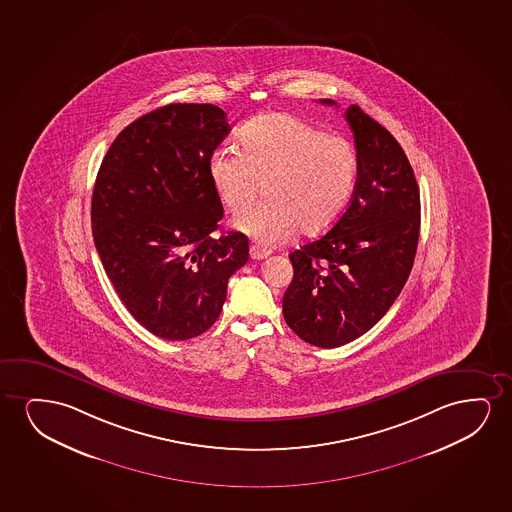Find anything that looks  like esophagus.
<instances>
[{
	"instance_id": "esophagus-1",
	"label": "esophagus",
	"mask_w": 512,
	"mask_h": 512,
	"mask_svg": "<svg viewBox=\"0 0 512 512\" xmlns=\"http://www.w3.org/2000/svg\"><path fill=\"white\" fill-rule=\"evenodd\" d=\"M269 255H271V252L266 250V248H262V246H250V257H252L253 260L267 259Z\"/></svg>"
}]
</instances>
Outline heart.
I'll use <instances>...</instances> for the list:
<instances>
[{
  "mask_svg": "<svg viewBox=\"0 0 512 512\" xmlns=\"http://www.w3.org/2000/svg\"><path fill=\"white\" fill-rule=\"evenodd\" d=\"M241 150L218 147L208 162L220 201L234 215L264 203L234 225L262 245L297 231H329L350 204L358 176V155L350 140L325 134L290 113H267L239 131Z\"/></svg>",
  "mask_w": 512,
  "mask_h": 512,
  "instance_id": "heart-1",
  "label": "heart"
}]
</instances>
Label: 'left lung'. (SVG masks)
<instances>
[{
	"label": "left lung",
	"mask_w": 512,
	"mask_h": 512,
	"mask_svg": "<svg viewBox=\"0 0 512 512\" xmlns=\"http://www.w3.org/2000/svg\"><path fill=\"white\" fill-rule=\"evenodd\" d=\"M344 115L357 148L355 192L327 234L288 255L294 280L283 295L288 327L320 348L351 343L385 316L420 238V189L399 141L360 106Z\"/></svg>",
	"instance_id": "1"
}]
</instances>
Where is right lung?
<instances>
[{
    "mask_svg": "<svg viewBox=\"0 0 512 512\" xmlns=\"http://www.w3.org/2000/svg\"><path fill=\"white\" fill-rule=\"evenodd\" d=\"M231 131L222 108L171 103L115 138L92 192V236L127 311L168 341L217 322L248 238H213L224 208L208 162Z\"/></svg>",
    "mask_w": 512,
    "mask_h": 512,
    "instance_id": "add662e5",
    "label": "right lung"
}]
</instances>
